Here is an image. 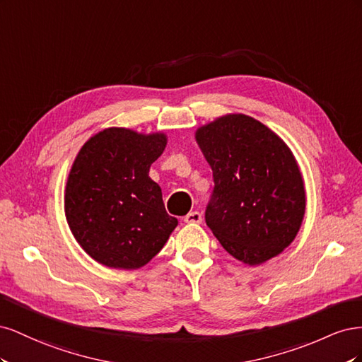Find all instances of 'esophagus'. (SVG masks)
<instances>
[{
  "label": "esophagus",
  "mask_w": 362,
  "mask_h": 362,
  "mask_svg": "<svg viewBox=\"0 0 362 362\" xmlns=\"http://www.w3.org/2000/svg\"><path fill=\"white\" fill-rule=\"evenodd\" d=\"M184 222L190 225H198L202 222V214L199 211H192L184 217Z\"/></svg>",
  "instance_id": "34e87169"
}]
</instances>
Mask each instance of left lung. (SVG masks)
<instances>
[{"mask_svg":"<svg viewBox=\"0 0 362 362\" xmlns=\"http://www.w3.org/2000/svg\"><path fill=\"white\" fill-rule=\"evenodd\" d=\"M214 192L205 222L223 249L247 266L279 255L298 235L306 193L299 164L275 131L242 113L196 129Z\"/></svg>","mask_w":362,"mask_h":362,"instance_id":"8db88e82","label":"left lung"}]
</instances>
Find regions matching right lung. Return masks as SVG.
Returning a JSON list of instances; mask_svg holds the SVG:
<instances>
[{"label":"right lung","instance_id":"add662e5","mask_svg":"<svg viewBox=\"0 0 362 362\" xmlns=\"http://www.w3.org/2000/svg\"><path fill=\"white\" fill-rule=\"evenodd\" d=\"M168 136L110 127L76 154L64 187V216L83 250L100 264L136 270L146 266L178 225L166 213L149 168Z\"/></svg>","mask_w":362,"mask_h":362}]
</instances>
